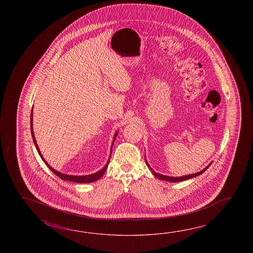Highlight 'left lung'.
Here are the masks:
<instances>
[{
  "label": "left lung",
  "instance_id": "obj_1",
  "mask_svg": "<svg viewBox=\"0 0 253 253\" xmlns=\"http://www.w3.org/2000/svg\"><path fill=\"white\" fill-rule=\"evenodd\" d=\"M145 164H146V166L148 167V168L150 169L152 172H153V174L156 176V178H158V179H160V180H163V181H167V182H172V183H176V182H181V181H185V180H188V179H191V178L195 177V176H198L200 174H202L203 172H205L207 169H208V167H210L211 165V163L210 165L208 166V167H205L204 170H202V171H200V172H196V173H194V174H187V175H183V176H180V177H172V176H167V175H164V174H161V173H158V172H154V170L151 168L150 166H149V164L147 163L146 161V159H145Z\"/></svg>",
  "mask_w": 253,
  "mask_h": 253
}]
</instances>
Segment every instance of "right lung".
<instances>
[{"label": "right lung", "instance_id": "add662e5", "mask_svg": "<svg viewBox=\"0 0 253 253\" xmlns=\"http://www.w3.org/2000/svg\"><path fill=\"white\" fill-rule=\"evenodd\" d=\"M31 132H32V136H33V142H34V145L36 146V149L38 151L39 155L41 156V158L42 159L43 162L46 164V166L50 169V171L51 172H53L58 177L60 178V179H62V180H65V181H70V182H74V183H92V182H95V181H97L98 179H100V178L102 177L103 174L105 173L106 172V170H107V168H108V164H109V159H110V156H111V154H110V156H109V159H108V163H107V165L105 166V167H103L102 169L100 170V171H98V172H95V173H92V174H88V175H69V174H65V173H62V172H58V171H56V170H54L52 167H50L49 165H48L47 162L45 161V159L43 158L42 155V153H41V151L39 149L38 145H37V142H36V139H35V135H34V133H33V110H32V113H31ZM117 135H118V132L115 134L114 135V139L113 143H112V146H113L114 142H115V138L117 137ZM112 146H111V151H112Z\"/></svg>", "mask_w": 253, "mask_h": 253}]
</instances>
